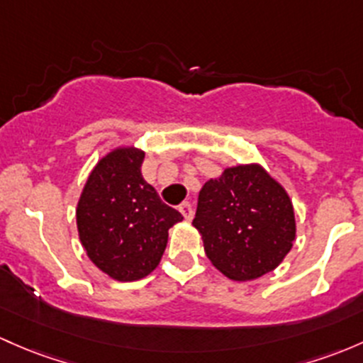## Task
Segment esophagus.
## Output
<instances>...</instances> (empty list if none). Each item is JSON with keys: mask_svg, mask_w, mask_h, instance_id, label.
Segmentation results:
<instances>
[{"mask_svg": "<svg viewBox=\"0 0 363 363\" xmlns=\"http://www.w3.org/2000/svg\"><path fill=\"white\" fill-rule=\"evenodd\" d=\"M179 212L182 213V216H184V219H191L193 217V207H191V203H188V201H182L181 205H179Z\"/></svg>", "mask_w": 363, "mask_h": 363, "instance_id": "obj_1", "label": "esophagus"}]
</instances>
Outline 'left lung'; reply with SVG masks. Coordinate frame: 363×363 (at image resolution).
Masks as SVG:
<instances>
[{
	"instance_id": "left-lung-1",
	"label": "left lung",
	"mask_w": 363,
	"mask_h": 363,
	"mask_svg": "<svg viewBox=\"0 0 363 363\" xmlns=\"http://www.w3.org/2000/svg\"><path fill=\"white\" fill-rule=\"evenodd\" d=\"M193 226L212 264L235 281L273 272L296 240L291 196L259 163L230 167L205 182Z\"/></svg>"
}]
</instances>
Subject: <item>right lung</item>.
<instances>
[{
	"label": "right lung",
	"mask_w": 363,
	"mask_h": 363,
	"mask_svg": "<svg viewBox=\"0 0 363 363\" xmlns=\"http://www.w3.org/2000/svg\"><path fill=\"white\" fill-rule=\"evenodd\" d=\"M144 151L116 147L97 162L76 207L79 242L90 261L118 281H135L160 264L169 230L184 217L160 200L140 172Z\"/></svg>",
	"instance_id": "obj_1"
}]
</instances>
